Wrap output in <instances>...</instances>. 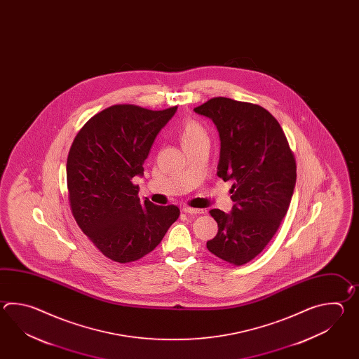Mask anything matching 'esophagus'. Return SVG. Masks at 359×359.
<instances>
[{
	"label": "esophagus",
	"mask_w": 359,
	"mask_h": 359,
	"mask_svg": "<svg viewBox=\"0 0 359 359\" xmlns=\"http://www.w3.org/2000/svg\"><path fill=\"white\" fill-rule=\"evenodd\" d=\"M183 213L186 214H203L204 210L203 209H195V208H190V206H184L182 209Z\"/></svg>",
	"instance_id": "obj_1"
}]
</instances>
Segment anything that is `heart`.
I'll use <instances>...</instances> for the list:
<instances>
[{
  "label": "heart",
  "instance_id": "obj_1",
  "mask_svg": "<svg viewBox=\"0 0 359 359\" xmlns=\"http://www.w3.org/2000/svg\"><path fill=\"white\" fill-rule=\"evenodd\" d=\"M203 137H205V130L198 123L189 121L183 124L181 130V142L183 146L189 145L191 142Z\"/></svg>",
  "mask_w": 359,
  "mask_h": 359
}]
</instances>
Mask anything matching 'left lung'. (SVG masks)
Listing matches in <instances>:
<instances>
[{"mask_svg": "<svg viewBox=\"0 0 359 359\" xmlns=\"http://www.w3.org/2000/svg\"><path fill=\"white\" fill-rule=\"evenodd\" d=\"M212 119L221 141L217 175L232 181L231 213L212 209L218 232L206 243L215 257L243 266L271 241L297 182L294 154L280 123L264 107L214 97L195 107Z\"/></svg>", "mask_w": 359, "mask_h": 359, "instance_id": "obj_1", "label": "left lung"}]
</instances>
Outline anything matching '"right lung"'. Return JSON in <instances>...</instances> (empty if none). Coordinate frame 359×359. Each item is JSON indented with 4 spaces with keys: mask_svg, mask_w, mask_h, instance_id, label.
<instances>
[{
    "mask_svg": "<svg viewBox=\"0 0 359 359\" xmlns=\"http://www.w3.org/2000/svg\"><path fill=\"white\" fill-rule=\"evenodd\" d=\"M177 107L154 111L113 105L78 132L67 161L69 201L78 226L109 259L128 263L145 257L180 217L176 205L140 201L133 178Z\"/></svg>",
    "mask_w": 359,
    "mask_h": 359,
    "instance_id": "add662e5",
    "label": "right lung"
}]
</instances>
